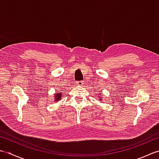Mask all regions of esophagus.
<instances>
[{
	"label": "esophagus",
	"mask_w": 159,
	"mask_h": 159,
	"mask_svg": "<svg viewBox=\"0 0 159 159\" xmlns=\"http://www.w3.org/2000/svg\"><path fill=\"white\" fill-rule=\"evenodd\" d=\"M76 85L81 86V85H83V82L82 81V80H80V81H77V82L76 83Z\"/></svg>",
	"instance_id": "esophagus-1"
}]
</instances>
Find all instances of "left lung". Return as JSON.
<instances>
[{"label":"left lung","mask_w":159,"mask_h":159,"mask_svg":"<svg viewBox=\"0 0 159 159\" xmlns=\"http://www.w3.org/2000/svg\"><path fill=\"white\" fill-rule=\"evenodd\" d=\"M100 96H101V94H100ZM99 100H100V98H99Z\"/></svg>","instance_id":"left-lung-1"}]
</instances>
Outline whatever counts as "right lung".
Listing matches in <instances>:
<instances>
[{
	"label": "right lung",
	"mask_w": 159,
	"mask_h": 159,
	"mask_svg": "<svg viewBox=\"0 0 159 159\" xmlns=\"http://www.w3.org/2000/svg\"><path fill=\"white\" fill-rule=\"evenodd\" d=\"M61 96H62V93L61 92H58L57 93L55 94V96L54 98H55V102L56 101H59V100H60L61 98Z\"/></svg>",
	"instance_id": "obj_1"
}]
</instances>
